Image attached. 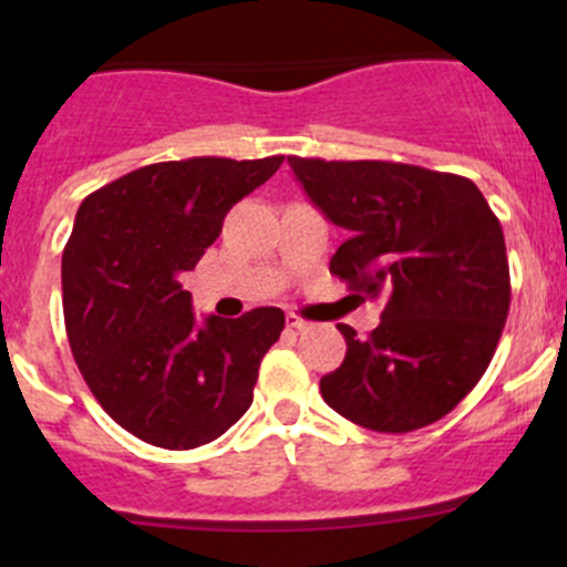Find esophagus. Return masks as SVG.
<instances>
[{"instance_id": "esophagus-1", "label": "esophagus", "mask_w": 567, "mask_h": 567, "mask_svg": "<svg viewBox=\"0 0 567 567\" xmlns=\"http://www.w3.org/2000/svg\"><path fill=\"white\" fill-rule=\"evenodd\" d=\"M288 326H290V329H296V331L312 329L310 320H305L301 316H296V312H288Z\"/></svg>"}]
</instances>
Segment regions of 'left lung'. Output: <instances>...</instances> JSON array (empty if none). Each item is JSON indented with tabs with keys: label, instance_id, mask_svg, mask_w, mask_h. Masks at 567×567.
Wrapping results in <instances>:
<instances>
[{
	"label": "left lung",
	"instance_id": "left-lung-1",
	"mask_svg": "<svg viewBox=\"0 0 567 567\" xmlns=\"http://www.w3.org/2000/svg\"><path fill=\"white\" fill-rule=\"evenodd\" d=\"M307 197L348 230L329 271L384 296L346 359L320 379L326 403L357 425L409 433L442 420L483 379L511 310L505 236L468 177L398 162L288 156Z\"/></svg>",
	"mask_w": 567,
	"mask_h": 567
}]
</instances>
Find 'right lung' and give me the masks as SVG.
<instances>
[{"instance_id":"add662e5","label":"right lung","mask_w":567,"mask_h":567,"mask_svg":"<svg viewBox=\"0 0 567 567\" xmlns=\"http://www.w3.org/2000/svg\"><path fill=\"white\" fill-rule=\"evenodd\" d=\"M285 156L147 164L79 205L62 251L73 359L104 411L147 444L192 450L251 405L257 370L285 329L279 307L197 323L183 271L219 238L227 210Z\"/></svg>"}]
</instances>
